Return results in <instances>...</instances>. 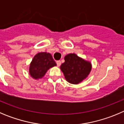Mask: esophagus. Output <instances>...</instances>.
<instances>
[{
  "label": "esophagus",
  "instance_id": "34e87169",
  "mask_svg": "<svg viewBox=\"0 0 124 124\" xmlns=\"http://www.w3.org/2000/svg\"><path fill=\"white\" fill-rule=\"evenodd\" d=\"M56 63H57V66L59 67L60 65H61V61H57L56 62Z\"/></svg>",
  "mask_w": 124,
  "mask_h": 124
}]
</instances>
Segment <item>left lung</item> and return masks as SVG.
<instances>
[{
	"mask_svg": "<svg viewBox=\"0 0 124 124\" xmlns=\"http://www.w3.org/2000/svg\"><path fill=\"white\" fill-rule=\"evenodd\" d=\"M65 62L60 67L65 78L70 83L77 85L85 80L91 72L92 65L76 54L70 53L64 57Z\"/></svg>",
	"mask_w": 124,
	"mask_h": 124,
	"instance_id": "1",
	"label": "left lung"
}]
</instances>
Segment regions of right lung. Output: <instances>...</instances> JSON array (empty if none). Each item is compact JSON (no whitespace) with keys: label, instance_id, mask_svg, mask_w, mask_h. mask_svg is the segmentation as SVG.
Returning a JSON list of instances; mask_svg holds the SVG:
<instances>
[{"label":"right lung","instance_id":"add662e5","mask_svg":"<svg viewBox=\"0 0 124 124\" xmlns=\"http://www.w3.org/2000/svg\"><path fill=\"white\" fill-rule=\"evenodd\" d=\"M56 65V63L50 53L39 52L34 55L30 63L29 73L33 78L39 80L45 75L49 69Z\"/></svg>","mask_w":124,"mask_h":124}]
</instances>
